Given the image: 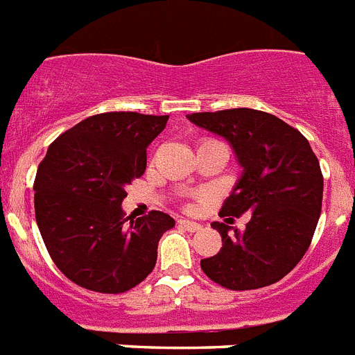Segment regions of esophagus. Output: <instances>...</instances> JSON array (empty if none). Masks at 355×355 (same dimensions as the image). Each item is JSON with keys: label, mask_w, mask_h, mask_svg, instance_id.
Wrapping results in <instances>:
<instances>
[{"label": "esophagus", "mask_w": 355, "mask_h": 355, "mask_svg": "<svg viewBox=\"0 0 355 355\" xmlns=\"http://www.w3.org/2000/svg\"><path fill=\"white\" fill-rule=\"evenodd\" d=\"M178 223H180L184 229H187L189 233H196V231H200V229H202L200 223L191 222V220H178Z\"/></svg>", "instance_id": "esophagus-1"}]
</instances>
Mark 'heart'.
Returning a JSON list of instances; mask_svg holds the SVG:
<instances>
[{
	"label": "heart",
	"instance_id": "heart-1",
	"mask_svg": "<svg viewBox=\"0 0 355 355\" xmlns=\"http://www.w3.org/2000/svg\"><path fill=\"white\" fill-rule=\"evenodd\" d=\"M193 207H195L193 204H186V209H193Z\"/></svg>",
	"mask_w": 355,
	"mask_h": 355
}]
</instances>
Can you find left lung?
<instances>
[{
	"mask_svg": "<svg viewBox=\"0 0 355 355\" xmlns=\"http://www.w3.org/2000/svg\"><path fill=\"white\" fill-rule=\"evenodd\" d=\"M187 119L227 139L242 164L243 175L220 216L252 214L243 233L211 223L222 236V249L200 261L202 270L231 291L276 284L300 263L314 236L323 200L320 160L296 128L260 110L191 113Z\"/></svg>",
	"mask_w": 355,
	"mask_h": 355,
	"instance_id": "obj_1",
	"label": "left lung"
}]
</instances>
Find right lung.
<instances>
[{
    "label": "right lung",
    "instance_id": "add662e5",
    "mask_svg": "<svg viewBox=\"0 0 355 355\" xmlns=\"http://www.w3.org/2000/svg\"><path fill=\"white\" fill-rule=\"evenodd\" d=\"M168 119L92 115L59 135L37 166L35 222L53 263L79 287L121 294L153 270L160 236L175 220L162 211L133 220L121 204L124 187L142 177L146 148Z\"/></svg>",
    "mask_w": 355,
    "mask_h": 355
}]
</instances>
